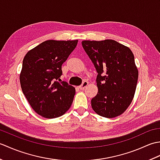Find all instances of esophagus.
<instances>
[{"label":"esophagus","mask_w":160,"mask_h":160,"mask_svg":"<svg viewBox=\"0 0 160 160\" xmlns=\"http://www.w3.org/2000/svg\"><path fill=\"white\" fill-rule=\"evenodd\" d=\"M88 84H89V83H88L87 81H84V82H82V84H81V85L79 87V88L80 89H84V88H85L86 87H87Z\"/></svg>","instance_id":"34e87169"}]
</instances>
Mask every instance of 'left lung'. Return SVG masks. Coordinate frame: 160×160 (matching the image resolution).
<instances>
[{
  "label": "left lung",
  "mask_w": 160,
  "mask_h": 160,
  "mask_svg": "<svg viewBox=\"0 0 160 160\" xmlns=\"http://www.w3.org/2000/svg\"><path fill=\"white\" fill-rule=\"evenodd\" d=\"M82 45L98 72V92L91 100L93 111L113 118L127 109L138 79L134 55L128 47L113 40H83Z\"/></svg>",
  "instance_id": "8db88e82"
}]
</instances>
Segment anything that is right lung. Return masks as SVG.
<instances>
[{"label":"right lung","instance_id":"obj_1","mask_svg":"<svg viewBox=\"0 0 160 160\" xmlns=\"http://www.w3.org/2000/svg\"><path fill=\"white\" fill-rule=\"evenodd\" d=\"M78 41L46 40L24 57L20 86L30 106L43 118L61 116L73 102L75 88L57 80L62 76V64L76 48Z\"/></svg>","mask_w":160,"mask_h":160}]
</instances>
